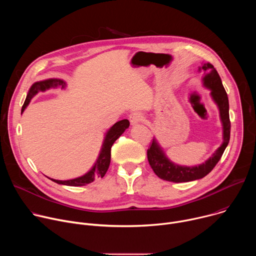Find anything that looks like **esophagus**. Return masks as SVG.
<instances>
[{
	"label": "esophagus",
	"mask_w": 256,
	"mask_h": 256,
	"mask_svg": "<svg viewBox=\"0 0 256 256\" xmlns=\"http://www.w3.org/2000/svg\"><path fill=\"white\" fill-rule=\"evenodd\" d=\"M144 120V116L140 112H134L130 116V122L132 124H136Z\"/></svg>",
	"instance_id": "34e87169"
}]
</instances>
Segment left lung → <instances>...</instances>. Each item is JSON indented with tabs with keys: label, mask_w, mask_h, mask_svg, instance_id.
I'll return each mask as SVG.
<instances>
[{
	"label": "left lung",
	"mask_w": 256,
	"mask_h": 256,
	"mask_svg": "<svg viewBox=\"0 0 256 256\" xmlns=\"http://www.w3.org/2000/svg\"><path fill=\"white\" fill-rule=\"evenodd\" d=\"M200 70L204 72V85L210 89V95L216 103L218 110H220L221 122L223 124L224 140L221 147L218 148L212 156L204 163L194 167H186L170 162L154 138L152 144L150 142V148L147 151L148 161L155 174L159 178L166 181L178 184V182H188L204 177L214 169L216 163L220 161L230 140L231 122L229 118V100L225 88L222 84L221 78L218 76L216 70L210 62L202 64L200 68Z\"/></svg>",
	"instance_id": "1"
}]
</instances>
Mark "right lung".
Masks as SVG:
<instances>
[{
	"label": "right lung",
	"instance_id": "1",
	"mask_svg": "<svg viewBox=\"0 0 256 256\" xmlns=\"http://www.w3.org/2000/svg\"><path fill=\"white\" fill-rule=\"evenodd\" d=\"M58 86H62V88H64L66 86V83L62 80L60 79H48L46 81H40V82H36L34 83L28 94L27 97L25 99V102L22 106L21 112H24V109L26 108V106L29 104L30 100L32 99V97L34 95L38 94L40 91H46L50 88L52 87H58ZM130 126V122L128 120H122L118 122L116 124H114V126L110 128L105 136V140L103 142L102 144V149L100 151L99 157L96 160L95 165L93 166V168L86 173L85 175L75 178V179H70V180H56V179H52V181H54L56 184H62V186H83L86 184H91V182L94 181L95 178H102L105 173L108 170L109 164H110V158H112V147L114 142L124 134V132Z\"/></svg>",
	"mask_w": 256,
	"mask_h": 256
}]
</instances>
